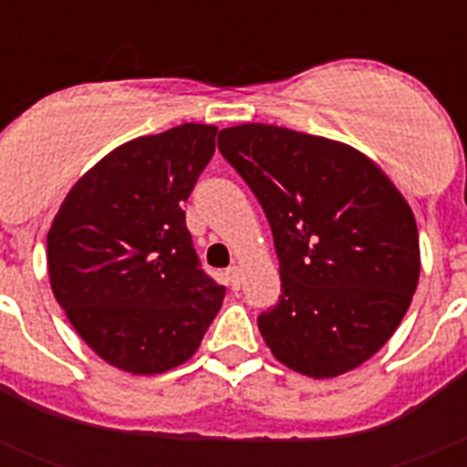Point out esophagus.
Here are the masks:
<instances>
[{
	"label": "esophagus",
	"mask_w": 467,
	"mask_h": 467,
	"mask_svg": "<svg viewBox=\"0 0 467 467\" xmlns=\"http://www.w3.org/2000/svg\"><path fill=\"white\" fill-rule=\"evenodd\" d=\"M241 269H238V266H229V269H226V283L231 285V287H234V290H238V287H241Z\"/></svg>",
	"instance_id": "1"
}]
</instances>
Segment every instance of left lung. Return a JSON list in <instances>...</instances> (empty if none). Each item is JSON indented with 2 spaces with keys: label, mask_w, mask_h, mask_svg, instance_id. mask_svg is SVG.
<instances>
[{
  "label": "left lung",
  "mask_w": 467,
  "mask_h": 467,
  "mask_svg": "<svg viewBox=\"0 0 467 467\" xmlns=\"http://www.w3.org/2000/svg\"><path fill=\"white\" fill-rule=\"evenodd\" d=\"M217 147L274 234L280 296L257 325L275 360L313 379L360 367L419 285L410 203L372 159L334 140L243 123L220 130Z\"/></svg>",
  "instance_id": "obj_1"
}]
</instances>
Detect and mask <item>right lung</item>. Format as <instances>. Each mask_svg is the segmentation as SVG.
Masks as SVG:
<instances>
[{"instance_id": "add662e5", "label": "right lung", "mask_w": 467, "mask_h": 467, "mask_svg": "<svg viewBox=\"0 0 467 467\" xmlns=\"http://www.w3.org/2000/svg\"><path fill=\"white\" fill-rule=\"evenodd\" d=\"M217 128L130 140L69 189L48 231V275L67 320L105 362L161 374L196 353L226 295L198 262L184 201Z\"/></svg>"}]
</instances>
